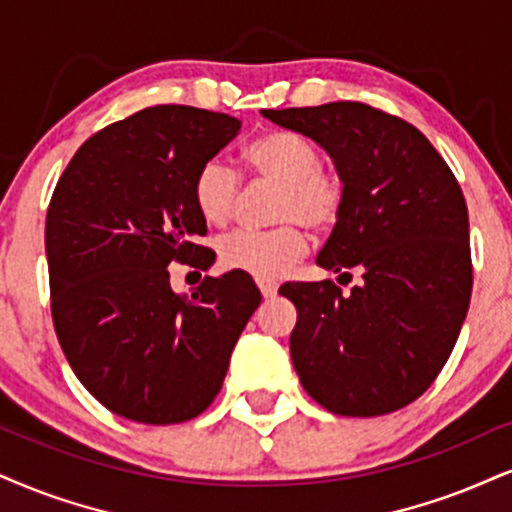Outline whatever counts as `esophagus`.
<instances>
[{"instance_id": "1", "label": "esophagus", "mask_w": 512, "mask_h": 512, "mask_svg": "<svg viewBox=\"0 0 512 512\" xmlns=\"http://www.w3.org/2000/svg\"><path fill=\"white\" fill-rule=\"evenodd\" d=\"M258 289H261V294L266 296V299H273V296L277 294V285H275V282L261 280V282H258Z\"/></svg>"}]
</instances>
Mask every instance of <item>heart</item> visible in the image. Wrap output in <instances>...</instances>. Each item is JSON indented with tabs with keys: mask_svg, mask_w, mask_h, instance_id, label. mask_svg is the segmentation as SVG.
<instances>
[{
	"mask_svg": "<svg viewBox=\"0 0 512 512\" xmlns=\"http://www.w3.org/2000/svg\"><path fill=\"white\" fill-rule=\"evenodd\" d=\"M242 159L256 178L280 185L275 223L268 232H235L218 244L227 270L256 280H280L306 254V235L299 225L323 232L337 223L344 208V182L320 166V151L296 132H268L244 149ZM239 178L225 161L211 159L197 170L192 185L194 206L208 225L223 227L232 218Z\"/></svg>",
	"mask_w": 512,
	"mask_h": 512,
	"instance_id": "b5f03b06",
	"label": "heart"
}]
</instances>
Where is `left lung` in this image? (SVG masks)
Wrapping results in <instances>:
<instances>
[{
  "instance_id": "1",
  "label": "left lung",
  "mask_w": 512,
  "mask_h": 512,
  "mask_svg": "<svg viewBox=\"0 0 512 512\" xmlns=\"http://www.w3.org/2000/svg\"><path fill=\"white\" fill-rule=\"evenodd\" d=\"M261 113L327 151L346 197L315 263L363 273L351 294L332 280L280 287L296 306V375L330 413H394L437 380L468 315L470 223L460 185L418 128L368 104Z\"/></svg>"
}]
</instances>
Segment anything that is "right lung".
I'll use <instances>...</instances> for the list:
<instances>
[{
  "label": "right lung",
  "instance_id": "add662e5",
  "mask_svg": "<svg viewBox=\"0 0 512 512\" xmlns=\"http://www.w3.org/2000/svg\"><path fill=\"white\" fill-rule=\"evenodd\" d=\"M242 121L194 106H151L92 135L63 170L47 211L56 337L85 389L121 418L175 425L223 387L239 334L261 304L244 273L206 277L187 299L173 261L211 268L197 244V170Z\"/></svg>",
  "mask_w": 512,
  "mask_h": 512
}]
</instances>
